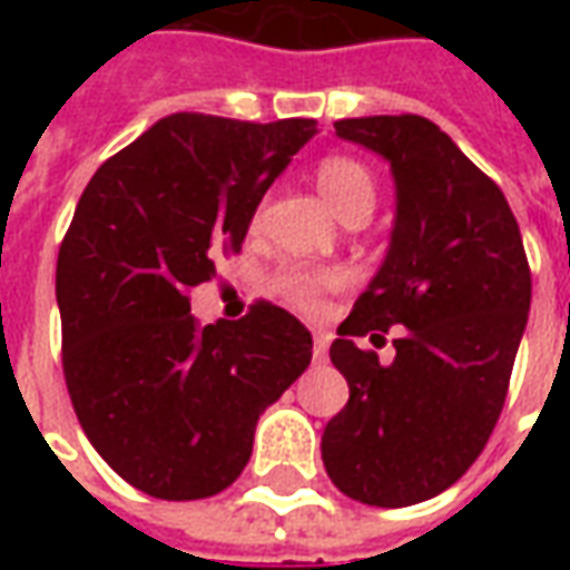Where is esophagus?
Returning <instances> with one entry per match:
<instances>
[{"instance_id": "34e87169", "label": "esophagus", "mask_w": 570, "mask_h": 570, "mask_svg": "<svg viewBox=\"0 0 570 570\" xmlns=\"http://www.w3.org/2000/svg\"><path fill=\"white\" fill-rule=\"evenodd\" d=\"M326 351H330V335L314 330V363H326Z\"/></svg>"}]
</instances>
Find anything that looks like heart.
Here are the masks:
<instances>
[{
  "label": "heart",
  "mask_w": 570,
  "mask_h": 570,
  "mask_svg": "<svg viewBox=\"0 0 570 570\" xmlns=\"http://www.w3.org/2000/svg\"><path fill=\"white\" fill-rule=\"evenodd\" d=\"M317 188L338 216L357 204H375V183L372 174L363 164L351 161V158H326L317 167ZM338 284V277L330 272H308V268H293V272L281 274V293H284L296 308L317 311L321 308V296L330 286Z\"/></svg>",
  "instance_id": "b5f03b06"
}]
</instances>
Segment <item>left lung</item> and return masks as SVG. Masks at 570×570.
I'll use <instances>...</instances> for the list:
<instances>
[{
	"label": "left lung",
	"instance_id": "8db88e82",
	"mask_svg": "<svg viewBox=\"0 0 570 570\" xmlns=\"http://www.w3.org/2000/svg\"><path fill=\"white\" fill-rule=\"evenodd\" d=\"M394 176L384 262L330 347L351 387L323 430L335 489L370 507H409L464 476L503 409L531 308V272L503 191L421 116L335 121ZM406 325L384 367L357 334Z\"/></svg>",
	"mask_w": 570,
	"mask_h": 570
}]
</instances>
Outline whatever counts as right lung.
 I'll return each instance as SVG.
<instances>
[{
	"label": "right lung",
	"mask_w": 570,
	"mask_h": 570,
	"mask_svg": "<svg viewBox=\"0 0 570 570\" xmlns=\"http://www.w3.org/2000/svg\"><path fill=\"white\" fill-rule=\"evenodd\" d=\"M317 134L176 112L112 155L81 191L57 256L63 375L106 464L161 501L228 489L265 409L311 363V333L259 302L198 326L188 286L240 249L262 195Z\"/></svg>",
	"instance_id": "1"
}]
</instances>
